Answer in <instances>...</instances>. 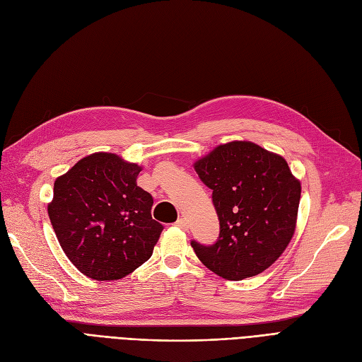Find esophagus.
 <instances>
[{
  "instance_id": "esophagus-1",
  "label": "esophagus",
  "mask_w": 362,
  "mask_h": 362,
  "mask_svg": "<svg viewBox=\"0 0 362 362\" xmlns=\"http://www.w3.org/2000/svg\"><path fill=\"white\" fill-rule=\"evenodd\" d=\"M176 226H177L179 228H182V230H188V228H189V226H188V221H186L185 218H179V219H177V223H176Z\"/></svg>"
}]
</instances>
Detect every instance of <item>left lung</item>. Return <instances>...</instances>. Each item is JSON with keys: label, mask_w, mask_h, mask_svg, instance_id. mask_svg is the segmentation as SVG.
<instances>
[{"label": "left lung", "mask_w": 362, "mask_h": 362, "mask_svg": "<svg viewBox=\"0 0 362 362\" xmlns=\"http://www.w3.org/2000/svg\"><path fill=\"white\" fill-rule=\"evenodd\" d=\"M194 168L212 189L219 238L192 240L200 262L231 281L259 275L278 260L295 235L300 182L287 160L251 141L215 147Z\"/></svg>", "instance_id": "left-lung-1"}]
</instances>
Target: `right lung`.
Masks as SVG:
<instances>
[{"instance_id":"1","label":"right lung","mask_w":362,"mask_h":362,"mask_svg":"<svg viewBox=\"0 0 362 362\" xmlns=\"http://www.w3.org/2000/svg\"><path fill=\"white\" fill-rule=\"evenodd\" d=\"M141 170L98 151L54 182L52 228L69 260L88 278L120 279L151 257L164 227L151 218L153 198L136 185Z\"/></svg>"}]
</instances>
